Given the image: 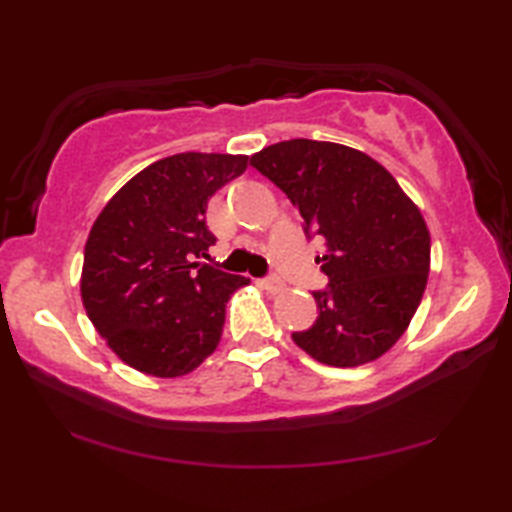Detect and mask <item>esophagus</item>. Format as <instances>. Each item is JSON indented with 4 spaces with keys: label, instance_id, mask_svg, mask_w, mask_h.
I'll list each match as a JSON object with an SVG mask.
<instances>
[{
    "label": "esophagus",
    "instance_id": "1",
    "mask_svg": "<svg viewBox=\"0 0 512 512\" xmlns=\"http://www.w3.org/2000/svg\"><path fill=\"white\" fill-rule=\"evenodd\" d=\"M262 287H264L266 291L277 293V291H282L284 282H282V277H277V275H268V277H264V280H262Z\"/></svg>",
    "mask_w": 512,
    "mask_h": 512
}]
</instances>
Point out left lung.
Instances as JSON below:
<instances>
[{
	"instance_id": "1",
	"label": "left lung",
	"mask_w": 512,
	"mask_h": 512,
	"mask_svg": "<svg viewBox=\"0 0 512 512\" xmlns=\"http://www.w3.org/2000/svg\"><path fill=\"white\" fill-rule=\"evenodd\" d=\"M250 164L296 205L305 235L325 239L316 264L329 282L311 291L318 318L291 339L336 368L391 350L427 287L431 239L418 207L379 162L343 144L289 140Z\"/></svg>"
}]
</instances>
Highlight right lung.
<instances>
[{
	"label": "right lung",
	"instance_id": "obj_1",
	"mask_svg": "<svg viewBox=\"0 0 512 512\" xmlns=\"http://www.w3.org/2000/svg\"><path fill=\"white\" fill-rule=\"evenodd\" d=\"M246 167L248 155H169L128 180L94 221L81 298L92 325L131 368L180 377L219 345L225 302L248 280L201 262L216 241L205 210Z\"/></svg>",
	"mask_w": 512,
	"mask_h": 512
}]
</instances>
